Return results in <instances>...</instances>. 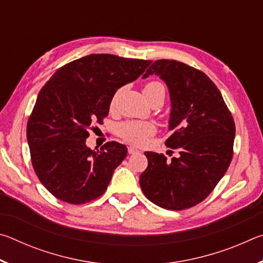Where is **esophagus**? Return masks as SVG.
Here are the masks:
<instances>
[{
  "label": "esophagus",
  "mask_w": 263,
  "mask_h": 263,
  "mask_svg": "<svg viewBox=\"0 0 263 263\" xmlns=\"http://www.w3.org/2000/svg\"><path fill=\"white\" fill-rule=\"evenodd\" d=\"M127 151H128V153H130V154H135V153L139 152V151H138V148L135 147V146H130V147L127 148Z\"/></svg>",
  "instance_id": "34e87169"
}]
</instances>
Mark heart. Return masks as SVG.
<instances>
[{"label": "heart", "instance_id": "heart-1", "mask_svg": "<svg viewBox=\"0 0 263 263\" xmlns=\"http://www.w3.org/2000/svg\"><path fill=\"white\" fill-rule=\"evenodd\" d=\"M144 94L147 97L160 95L164 99L166 89H164V86L161 82L151 81L145 86ZM154 132L155 127L153 124L142 122H128L123 124L121 128H119V135H121L126 141L132 142V144H142V142L146 140V138L154 135Z\"/></svg>", "mask_w": 263, "mask_h": 263}]
</instances>
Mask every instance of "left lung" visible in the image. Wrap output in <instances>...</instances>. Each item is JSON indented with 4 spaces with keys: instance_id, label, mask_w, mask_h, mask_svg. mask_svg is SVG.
I'll list each match as a JSON object with an SVG mask.
<instances>
[{
    "instance_id": "8db88e82",
    "label": "left lung",
    "mask_w": 263,
    "mask_h": 263,
    "mask_svg": "<svg viewBox=\"0 0 263 263\" xmlns=\"http://www.w3.org/2000/svg\"><path fill=\"white\" fill-rule=\"evenodd\" d=\"M149 75H158L168 87L173 133L166 146L180 155L169 161L163 154L145 152L148 166L139 183L158 206L184 210L205 199L225 175L233 157L234 121L216 84L201 70L161 59L142 79Z\"/></svg>"
}]
</instances>
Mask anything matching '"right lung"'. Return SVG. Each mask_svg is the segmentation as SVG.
Returning <instances> with one entry per match:
<instances>
[{
    "mask_svg": "<svg viewBox=\"0 0 263 263\" xmlns=\"http://www.w3.org/2000/svg\"><path fill=\"white\" fill-rule=\"evenodd\" d=\"M151 62L89 54L62 66L39 91L26 127L31 161L60 201L83 204L104 194L127 148L109 141L90 149L88 128L102 123L117 89L137 80Z\"/></svg>",
    "mask_w": 263,
    "mask_h": 263,
    "instance_id": "obj_1",
    "label": "right lung"
}]
</instances>
